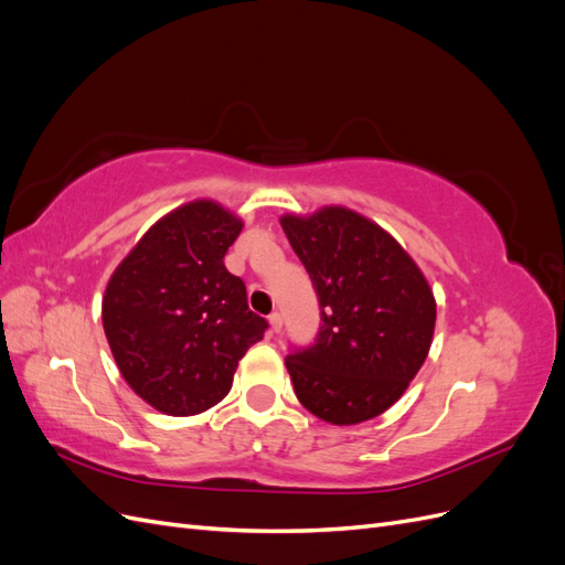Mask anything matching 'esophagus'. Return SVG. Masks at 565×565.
<instances>
[{
    "mask_svg": "<svg viewBox=\"0 0 565 565\" xmlns=\"http://www.w3.org/2000/svg\"><path fill=\"white\" fill-rule=\"evenodd\" d=\"M268 324H270V332H280L282 330V316L276 311L268 316Z\"/></svg>",
    "mask_w": 565,
    "mask_h": 565,
    "instance_id": "1",
    "label": "esophagus"
}]
</instances>
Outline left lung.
<instances>
[{
  "label": "left lung",
  "instance_id": "8db88e82",
  "mask_svg": "<svg viewBox=\"0 0 565 565\" xmlns=\"http://www.w3.org/2000/svg\"><path fill=\"white\" fill-rule=\"evenodd\" d=\"M280 226L320 301L316 344L285 358L299 403L322 422L361 424L396 403L431 349L436 299L396 237L330 204Z\"/></svg>",
  "mask_w": 565,
  "mask_h": 565
}]
</instances>
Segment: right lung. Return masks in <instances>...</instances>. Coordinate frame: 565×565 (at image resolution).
Returning a JSON list of instances; mask_svg holds the SVG:
<instances>
[{
    "label": "right lung",
    "instance_id": "right-lung-1",
    "mask_svg": "<svg viewBox=\"0 0 565 565\" xmlns=\"http://www.w3.org/2000/svg\"><path fill=\"white\" fill-rule=\"evenodd\" d=\"M243 218L193 200L152 224L108 280L100 318L125 382L150 407L191 417L228 396L268 322L224 256Z\"/></svg>",
    "mask_w": 565,
    "mask_h": 565
}]
</instances>
